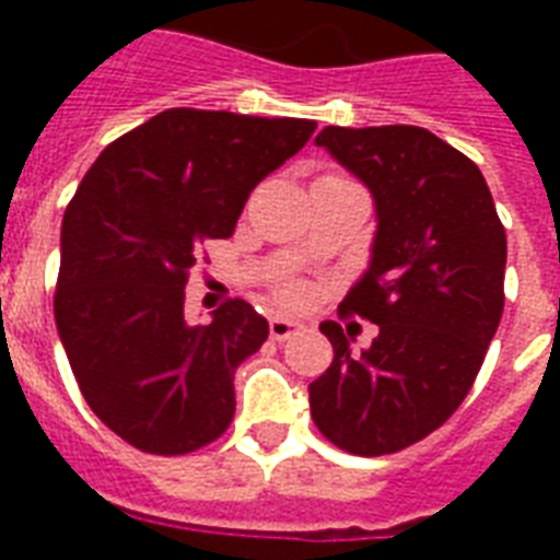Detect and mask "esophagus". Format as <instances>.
Returning a JSON list of instances; mask_svg holds the SVG:
<instances>
[{"label":"esophagus","instance_id":"34e87169","mask_svg":"<svg viewBox=\"0 0 560 560\" xmlns=\"http://www.w3.org/2000/svg\"><path fill=\"white\" fill-rule=\"evenodd\" d=\"M305 325L299 323V319H284V316H276V319H270V337L272 340H288V337H293L296 331H302Z\"/></svg>","mask_w":560,"mask_h":560}]
</instances>
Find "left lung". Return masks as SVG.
Masks as SVG:
<instances>
[{
	"label": "left lung",
	"mask_w": 560,
	"mask_h": 560,
	"mask_svg": "<svg viewBox=\"0 0 560 560\" xmlns=\"http://www.w3.org/2000/svg\"><path fill=\"white\" fill-rule=\"evenodd\" d=\"M316 144L363 179L377 209L372 261L340 314L377 325L311 383L319 433L358 456L398 453L439 430L477 381L503 316L505 229L482 171L424 127H325Z\"/></svg>",
	"instance_id": "1"
}]
</instances>
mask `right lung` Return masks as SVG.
Wrapping results in <instances>:
<instances>
[{
	"mask_svg": "<svg viewBox=\"0 0 560 560\" xmlns=\"http://www.w3.org/2000/svg\"><path fill=\"white\" fill-rule=\"evenodd\" d=\"M314 130L311 118L174 107L86 171L60 229L55 323L81 395L127 444L183 456L232 424L235 369L270 328L244 299L188 325V272Z\"/></svg>",
	"mask_w": 560,
	"mask_h": 560,
	"instance_id": "1",
	"label": "right lung"
}]
</instances>
